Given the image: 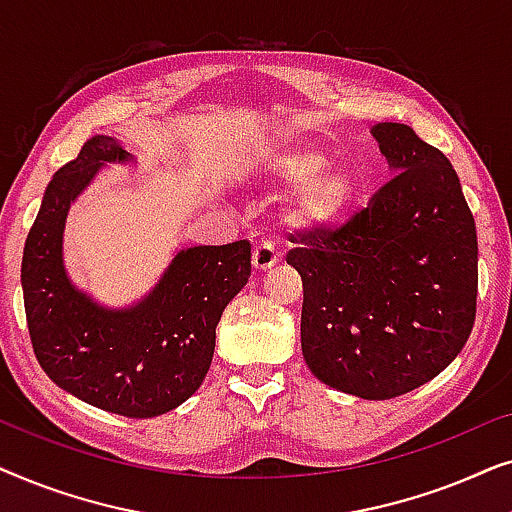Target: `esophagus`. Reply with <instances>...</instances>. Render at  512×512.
I'll list each match as a JSON object with an SVG mask.
<instances>
[{"label":"esophagus","mask_w":512,"mask_h":512,"mask_svg":"<svg viewBox=\"0 0 512 512\" xmlns=\"http://www.w3.org/2000/svg\"><path fill=\"white\" fill-rule=\"evenodd\" d=\"M277 263H279V254H277L275 244H270V242L256 244L254 254H251V265H254L256 270H270V268H275Z\"/></svg>","instance_id":"1"}]
</instances>
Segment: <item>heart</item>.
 <instances>
[{
    "label": "heart",
    "instance_id": "heart-1",
    "mask_svg": "<svg viewBox=\"0 0 512 512\" xmlns=\"http://www.w3.org/2000/svg\"><path fill=\"white\" fill-rule=\"evenodd\" d=\"M326 156L303 142H279L258 158V174L277 186L293 188L289 212L300 226H324L338 219L354 198V181L340 167H326Z\"/></svg>",
    "mask_w": 512,
    "mask_h": 512
}]
</instances>
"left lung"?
Here are the masks:
<instances>
[{
	"label": "left lung",
	"instance_id": "left-lung-1",
	"mask_svg": "<svg viewBox=\"0 0 512 512\" xmlns=\"http://www.w3.org/2000/svg\"><path fill=\"white\" fill-rule=\"evenodd\" d=\"M391 179L340 228L291 235L300 345L328 387L387 401L457 359L475 321L478 237L457 172L410 125L370 128Z\"/></svg>",
	"mask_w": 512,
	"mask_h": 512
}]
</instances>
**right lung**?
<instances>
[{
    "mask_svg": "<svg viewBox=\"0 0 512 512\" xmlns=\"http://www.w3.org/2000/svg\"><path fill=\"white\" fill-rule=\"evenodd\" d=\"M111 163L135 156L95 135L46 186L20 268L27 328L39 366L60 389L123 417H158L205 380L221 314L251 275V244L181 249L139 303L100 305L67 275L62 235L72 202Z\"/></svg>",
    "mask_w": 512,
    "mask_h": 512,
    "instance_id": "right-lung-1",
    "label": "right lung"
}]
</instances>
